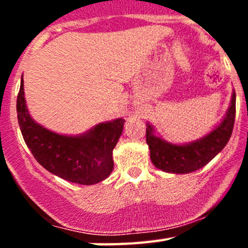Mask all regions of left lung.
I'll use <instances>...</instances> for the list:
<instances>
[{"instance_id":"left-lung-1","label":"left lung","mask_w":248,"mask_h":248,"mask_svg":"<svg viewBox=\"0 0 248 248\" xmlns=\"http://www.w3.org/2000/svg\"><path fill=\"white\" fill-rule=\"evenodd\" d=\"M235 92L226 114L210 133L189 143H170L155 134V128L147 122L146 141L150 152V160L157 169L171 173H189L206 166L224 149L234 126Z\"/></svg>"}]
</instances>
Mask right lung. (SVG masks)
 <instances>
[{
	"instance_id": "1",
	"label": "right lung",
	"mask_w": 248,
	"mask_h": 248,
	"mask_svg": "<svg viewBox=\"0 0 248 248\" xmlns=\"http://www.w3.org/2000/svg\"><path fill=\"white\" fill-rule=\"evenodd\" d=\"M24 98L23 78L17 95L22 135L37 162L47 171L72 183L92 186L113 171V149L124 129L122 119L95 124L80 135L51 132L31 118Z\"/></svg>"
}]
</instances>
